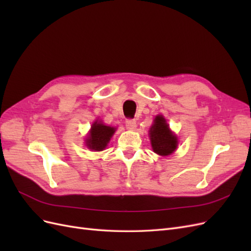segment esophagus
<instances>
[{
    "label": "esophagus",
    "instance_id": "34e87169",
    "mask_svg": "<svg viewBox=\"0 0 251 251\" xmlns=\"http://www.w3.org/2000/svg\"><path fill=\"white\" fill-rule=\"evenodd\" d=\"M126 126L128 128V130H134L136 127V121L135 119H126Z\"/></svg>",
    "mask_w": 251,
    "mask_h": 251
}]
</instances>
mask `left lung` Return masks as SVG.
Returning a JSON list of instances; mask_svg holds the SVG:
<instances>
[{
    "mask_svg": "<svg viewBox=\"0 0 251 251\" xmlns=\"http://www.w3.org/2000/svg\"><path fill=\"white\" fill-rule=\"evenodd\" d=\"M150 138L151 148L158 155L168 156L177 149L178 139L171 131L163 116L158 115L151 126Z\"/></svg>",
    "mask_w": 251,
    "mask_h": 251,
    "instance_id": "obj_1",
    "label": "left lung"
}]
</instances>
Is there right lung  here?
<instances>
[{"label": "right lung", "instance_id": "add662e5", "mask_svg": "<svg viewBox=\"0 0 251 251\" xmlns=\"http://www.w3.org/2000/svg\"><path fill=\"white\" fill-rule=\"evenodd\" d=\"M114 133H115V127L104 126L100 121L98 123L96 120L92 126H91L89 137L86 139L87 147L90 150L96 151H102L107 147Z\"/></svg>", "mask_w": 251, "mask_h": 251}]
</instances>
